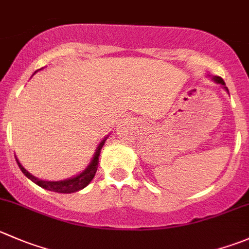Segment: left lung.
Masks as SVG:
<instances>
[{"mask_svg": "<svg viewBox=\"0 0 249 249\" xmlns=\"http://www.w3.org/2000/svg\"><path fill=\"white\" fill-rule=\"evenodd\" d=\"M213 80L215 81V83H218V84H220V85H223V86H224V89H225V90L228 91V92H229L228 88H226V86H225V83H224V80H223V79L220 78V76H213Z\"/></svg>", "mask_w": 249, "mask_h": 249, "instance_id": "8db88e82", "label": "left lung"}]
</instances>
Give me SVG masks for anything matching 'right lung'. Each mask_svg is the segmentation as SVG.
Segmentation results:
<instances>
[{
  "label": "right lung",
  "instance_id": "1",
  "mask_svg": "<svg viewBox=\"0 0 249 249\" xmlns=\"http://www.w3.org/2000/svg\"><path fill=\"white\" fill-rule=\"evenodd\" d=\"M106 140H107V137H106L105 140H102V141H101V143L98 144L97 149H96V152H95V156H93L92 160H91V163L89 164L88 168H86L83 173L79 174V175L74 176V178H67V180H62V181L40 180V178H35L34 175H31V174L29 173L26 169H24V166L19 163L18 159L16 158V160H17V163H18L20 170L23 171L24 175H25L28 178H30L33 182L36 183V185H38L40 187H42V189L48 190V191L58 192V194H73V192H76V191H79V190H83L84 187H86V186H88L89 183L91 182V180L93 178L96 171H97L98 157H100L101 149H102Z\"/></svg>",
  "mask_w": 249,
  "mask_h": 249
}]
</instances>
